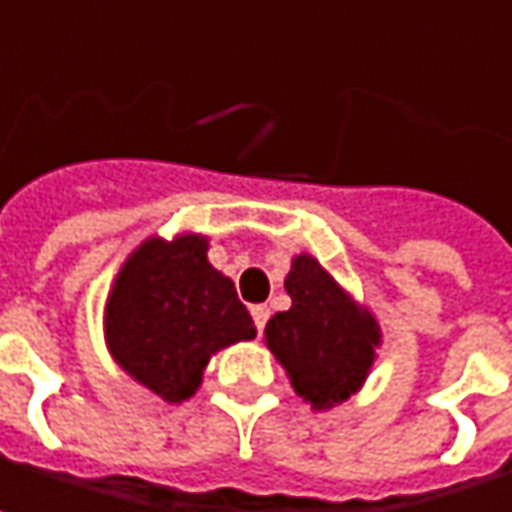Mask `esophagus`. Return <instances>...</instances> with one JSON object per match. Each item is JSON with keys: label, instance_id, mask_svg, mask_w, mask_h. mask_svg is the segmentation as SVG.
<instances>
[{"label": "esophagus", "instance_id": "1", "mask_svg": "<svg viewBox=\"0 0 512 512\" xmlns=\"http://www.w3.org/2000/svg\"><path fill=\"white\" fill-rule=\"evenodd\" d=\"M250 313H253V322H256V327H259V330H265L267 316H270V307H267V305H253V307H250Z\"/></svg>", "mask_w": 512, "mask_h": 512}]
</instances>
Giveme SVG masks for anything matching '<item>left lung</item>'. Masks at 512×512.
Masks as SVG:
<instances>
[{
    "label": "left lung",
    "mask_w": 512,
    "mask_h": 512,
    "mask_svg": "<svg viewBox=\"0 0 512 512\" xmlns=\"http://www.w3.org/2000/svg\"><path fill=\"white\" fill-rule=\"evenodd\" d=\"M285 290L290 307L267 322V350L285 367L296 396L313 410H330L364 387L382 327L310 253L290 259Z\"/></svg>",
    "instance_id": "left-lung-1"
}]
</instances>
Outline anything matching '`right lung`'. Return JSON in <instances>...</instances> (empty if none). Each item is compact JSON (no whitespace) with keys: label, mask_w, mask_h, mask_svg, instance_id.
Masks as SVG:
<instances>
[{"label":"right lung","mask_w":512,"mask_h":512,"mask_svg":"<svg viewBox=\"0 0 512 512\" xmlns=\"http://www.w3.org/2000/svg\"><path fill=\"white\" fill-rule=\"evenodd\" d=\"M210 239L148 236L122 262L105 299V344L113 362L170 404L187 402L207 362L256 327L236 287L207 262Z\"/></svg>","instance_id":"1"}]
</instances>
